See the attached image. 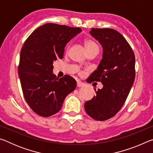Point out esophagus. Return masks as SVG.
I'll use <instances>...</instances> for the list:
<instances>
[{"mask_svg": "<svg viewBox=\"0 0 153 153\" xmlns=\"http://www.w3.org/2000/svg\"><path fill=\"white\" fill-rule=\"evenodd\" d=\"M84 86V83H83L80 81H77V87H82V86Z\"/></svg>", "mask_w": 153, "mask_h": 153, "instance_id": "1", "label": "esophagus"}]
</instances>
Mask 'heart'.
I'll return each mask as SVG.
<instances>
[{
	"label": "heart",
	"mask_w": 153,
	"mask_h": 153,
	"mask_svg": "<svg viewBox=\"0 0 153 153\" xmlns=\"http://www.w3.org/2000/svg\"><path fill=\"white\" fill-rule=\"evenodd\" d=\"M84 45L86 51L92 50V49H98V45L94 42V41H92L91 40H87L85 41ZM68 49L69 48H67V51H68Z\"/></svg>",
	"instance_id": "b5f03b06"
}]
</instances>
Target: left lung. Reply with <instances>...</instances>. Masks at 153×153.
Instances as JSON below:
<instances>
[{
	"instance_id": "1",
	"label": "left lung",
	"mask_w": 153,
	"mask_h": 153,
	"mask_svg": "<svg viewBox=\"0 0 153 153\" xmlns=\"http://www.w3.org/2000/svg\"><path fill=\"white\" fill-rule=\"evenodd\" d=\"M90 33L102 46V59L88 82H100L102 89L85 102L86 113L97 121L117 114L130 91L135 79V55L120 32L111 28H92Z\"/></svg>"
}]
</instances>
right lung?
<instances>
[{
  "mask_svg": "<svg viewBox=\"0 0 153 153\" xmlns=\"http://www.w3.org/2000/svg\"><path fill=\"white\" fill-rule=\"evenodd\" d=\"M80 27L56 24L41 25L25 40L18 67L24 98L33 112L44 117L58 113L65 98L76 89V81L53 74V62L63 59L65 47Z\"/></svg>",
  "mask_w": 153,
  "mask_h": 153,
  "instance_id": "right-lung-1",
  "label": "right lung"
}]
</instances>
